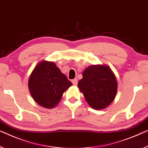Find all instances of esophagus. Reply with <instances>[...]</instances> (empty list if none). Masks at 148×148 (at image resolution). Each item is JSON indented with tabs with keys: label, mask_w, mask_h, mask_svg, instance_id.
<instances>
[{
	"label": "esophagus",
	"mask_w": 148,
	"mask_h": 148,
	"mask_svg": "<svg viewBox=\"0 0 148 148\" xmlns=\"http://www.w3.org/2000/svg\"><path fill=\"white\" fill-rule=\"evenodd\" d=\"M72 82L74 85L76 86L77 84H78V80H77V79H74V80H72Z\"/></svg>",
	"instance_id": "obj_1"
}]
</instances>
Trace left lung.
<instances>
[{"label": "left lung", "mask_w": 148, "mask_h": 148, "mask_svg": "<svg viewBox=\"0 0 148 148\" xmlns=\"http://www.w3.org/2000/svg\"><path fill=\"white\" fill-rule=\"evenodd\" d=\"M78 86L90 106L95 110L106 108L115 98L117 80L111 69L105 65H92L82 73Z\"/></svg>", "instance_id": "1"}]
</instances>
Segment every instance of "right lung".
Wrapping results in <instances>:
<instances>
[{
	"mask_svg": "<svg viewBox=\"0 0 148 148\" xmlns=\"http://www.w3.org/2000/svg\"><path fill=\"white\" fill-rule=\"evenodd\" d=\"M72 85L52 62L43 61L30 74L28 88L35 102L46 108H53L60 102L63 93Z\"/></svg>",
	"mask_w": 148,
	"mask_h": 148,
	"instance_id": "1",
	"label": "right lung"
}]
</instances>
